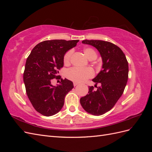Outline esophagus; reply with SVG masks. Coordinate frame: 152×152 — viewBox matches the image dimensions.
<instances>
[{"instance_id": "1", "label": "esophagus", "mask_w": 152, "mask_h": 152, "mask_svg": "<svg viewBox=\"0 0 152 152\" xmlns=\"http://www.w3.org/2000/svg\"><path fill=\"white\" fill-rule=\"evenodd\" d=\"M78 84H78L77 82H73V86H77Z\"/></svg>"}]
</instances>
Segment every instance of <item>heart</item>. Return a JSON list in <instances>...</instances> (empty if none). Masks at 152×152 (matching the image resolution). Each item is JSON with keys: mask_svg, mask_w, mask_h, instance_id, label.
I'll return each instance as SVG.
<instances>
[{"mask_svg": "<svg viewBox=\"0 0 152 152\" xmlns=\"http://www.w3.org/2000/svg\"><path fill=\"white\" fill-rule=\"evenodd\" d=\"M73 52V50L72 49L68 50L64 55L63 62L65 65H68L70 63ZM83 52L89 60H94V59L97 58V53L93 48L89 47L84 48H83ZM93 76L94 72L90 68H80L73 67L68 69L66 73V77L67 79L74 82H82Z\"/></svg>", "mask_w": 152, "mask_h": 152, "instance_id": "b5f03b06", "label": "heart"}]
</instances>
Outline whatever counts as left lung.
Instances as JSON below:
<instances>
[{
  "mask_svg": "<svg viewBox=\"0 0 152 152\" xmlns=\"http://www.w3.org/2000/svg\"><path fill=\"white\" fill-rule=\"evenodd\" d=\"M82 43L98 50L103 60L102 70L93 81L97 89L89 86L86 96L82 97V107L94 115H102L110 111L122 95L128 80L129 66L125 54L120 48L107 41L84 40ZM100 83L99 87L97 84Z\"/></svg>",
  "mask_w": 152,
  "mask_h": 152,
  "instance_id": "1",
  "label": "left lung"
}]
</instances>
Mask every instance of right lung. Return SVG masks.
I'll list each match as a JSON object with an SVG mask.
<instances>
[{"label": "right lung", "instance_id": "obj_1", "mask_svg": "<svg viewBox=\"0 0 152 152\" xmlns=\"http://www.w3.org/2000/svg\"><path fill=\"white\" fill-rule=\"evenodd\" d=\"M79 40H45L36 45L27 58L23 73L26 93L35 110L49 117L60 111L66 94L73 82L58 75L63 66L65 53L75 47ZM53 78L61 79L60 85L53 86Z\"/></svg>", "mask_w": 152, "mask_h": 152}]
</instances>
